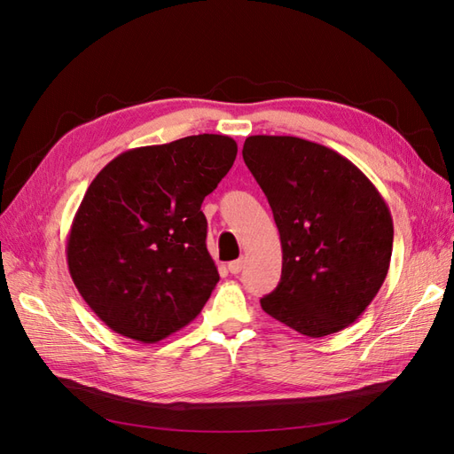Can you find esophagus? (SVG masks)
<instances>
[{
	"instance_id": "obj_1",
	"label": "esophagus",
	"mask_w": 454,
	"mask_h": 454,
	"mask_svg": "<svg viewBox=\"0 0 454 454\" xmlns=\"http://www.w3.org/2000/svg\"><path fill=\"white\" fill-rule=\"evenodd\" d=\"M244 257H240V259H237V261H231V263L227 265V269H229V272L231 274H239L242 269H244Z\"/></svg>"
}]
</instances>
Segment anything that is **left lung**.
<instances>
[{
    "instance_id": "left-lung-1",
    "label": "left lung",
    "mask_w": 454,
    "mask_h": 454,
    "mask_svg": "<svg viewBox=\"0 0 454 454\" xmlns=\"http://www.w3.org/2000/svg\"><path fill=\"white\" fill-rule=\"evenodd\" d=\"M242 157L282 244V277L261 309L314 339L348 327L388 274V204L347 157L295 136H248Z\"/></svg>"
}]
</instances>
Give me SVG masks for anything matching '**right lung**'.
Here are the masks:
<instances>
[{
    "label": "right lung",
    "instance_id": "right-lung-1",
    "mask_svg": "<svg viewBox=\"0 0 454 454\" xmlns=\"http://www.w3.org/2000/svg\"><path fill=\"white\" fill-rule=\"evenodd\" d=\"M222 134L129 149L94 177L66 244L70 277L115 333L157 342L193 322L219 280L206 195L237 159Z\"/></svg>",
    "mask_w": 454,
    "mask_h": 454
}]
</instances>
